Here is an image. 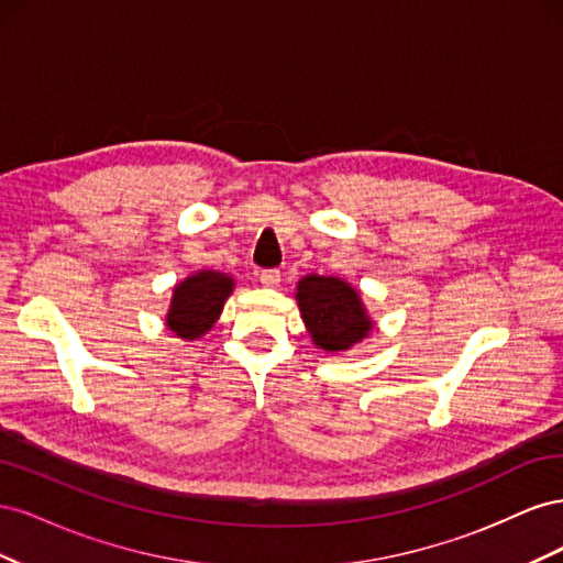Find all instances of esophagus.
Wrapping results in <instances>:
<instances>
[{
    "instance_id": "obj_1",
    "label": "esophagus",
    "mask_w": 563,
    "mask_h": 563,
    "mask_svg": "<svg viewBox=\"0 0 563 563\" xmlns=\"http://www.w3.org/2000/svg\"><path fill=\"white\" fill-rule=\"evenodd\" d=\"M258 279L265 288H277L282 284V272L279 269H263Z\"/></svg>"
}]
</instances>
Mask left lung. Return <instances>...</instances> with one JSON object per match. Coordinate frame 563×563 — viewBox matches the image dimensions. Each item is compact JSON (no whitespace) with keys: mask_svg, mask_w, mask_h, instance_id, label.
Returning <instances> with one entry per match:
<instances>
[{"mask_svg":"<svg viewBox=\"0 0 563 563\" xmlns=\"http://www.w3.org/2000/svg\"><path fill=\"white\" fill-rule=\"evenodd\" d=\"M296 302L312 343L323 352H347L373 331L360 291L340 277L305 275L296 286Z\"/></svg>","mask_w":563,"mask_h":563,"instance_id":"obj_1","label":"left lung"}]
</instances>
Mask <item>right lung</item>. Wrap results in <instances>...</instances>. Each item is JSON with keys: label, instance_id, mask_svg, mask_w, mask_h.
Wrapping results in <instances>:
<instances>
[{"label": "right lung", "instance_id": "add662e5", "mask_svg": "<svg viewBox=\"0 0 563 563\" xmlns=\"http://www.w3.org/2000/svg\"><path fill=\"white\" fill-rule=\"evenodd\" d=\"M234 291L232 275L218 269H197L190 277H185L174 286L172 305L166 312V329L176 338L199 340L207 335L220 312L225 308V300Z\"/></svg>", "mask_w": 563, "mask_h": 563}]
</instances>
